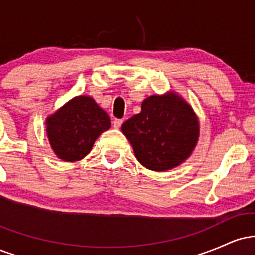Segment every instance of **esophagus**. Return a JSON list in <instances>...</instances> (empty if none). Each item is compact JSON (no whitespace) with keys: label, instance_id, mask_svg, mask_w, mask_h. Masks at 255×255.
Returning a JSON list of instances; mask_svg holds the SVG:
<instances>
[{"label":"esophagus","instance_id":"esophagus-1","mask_svg":"<svg viewBox=\"0 0 255 255\" xmlns=\"http://www.w3.org/2000/svg\"><path fill=\"white\" fill-rule=\"evenodd\" d=\"M121 125H122V120L121 119H115L113 121V127L116 128V129H119V128L121 127Z\"/></svg>","mask_w":255,"mask_h":255}]
</instances>
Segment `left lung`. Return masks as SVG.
Listing matches in <instances>:
<instances>
[{
  "instance_id": "8db88e82",
  "label": "left lung",
  "mask_w": 255,
  "mask_h": 255,
  "mask_svg": "<svg viewBox=\"0 0 255 255\" xmlns=\"http://www.w3.org/2000/svg\"><path fill=\"white\" fill-rule=\"evenodd\" d=\"M140 163L154 171L181 164L198 141L199 124L192 108L177 96H151L141 113L121 126Z\"/></svg>"
}]
</instances>
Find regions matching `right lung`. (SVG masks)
Returning a JSON list of instances; mask_svg holds the SVG:
<instances>
[{
  "label": "right lung",
  "mask_w": 255,
  "mask_h": 255,
  "mask_svg": "<svg viewBox=\"0 0 255 255\" xmlns=\"http://www.w3.org/2000/svg\"><path fill=\"white\" fill-rule=\"evenodd\" d=\"M52 150L64 162L83 159L97 137L109 129L110 119L91 97L79 96L46 120Z\"/></svg>",
  "instance_id": "obj_1"
}]
</instances>
